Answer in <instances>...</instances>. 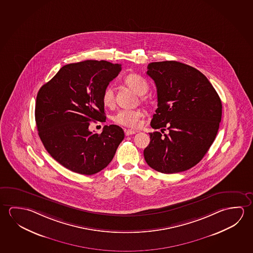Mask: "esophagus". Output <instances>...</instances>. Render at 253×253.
I'll return each instance as SVG.
<instances>
[{"label": "esophagus", "mask_w": 253, "mask_h": 253, "mask_svg": "<svg viewBox=\"0 0 253 253\" xmlns=\"http://www.w3.org/2000/svg\"><path fill=\"white\" fill-rule=\"evenodd\" d=\"M125 133L126 136H130V135H133V134L137 133V131H136V130H132V129H127V128H125Z\"/></svg>", "instance_id": "34e87169"}]
</instances>
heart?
<instances>
[{"label": "heart", "instance_id": "obj_1", "mask_svg": "<svg viewBox=\"0 0 253 253\" xmlns=\"http://www.w3.org/2000/svg\"><path fill=\"white\" fill-rule=\"evenodd\" d=\"M125 83L138 94H144L148 89V84L145 79L137 74H130L125 78ZM102 102L107 107H111L115 103V95L112 87L105 88L102 92ZM145 116V112L141 109H121L113 116V121L116 125L128 128H136L141 125V120Z\"/></svg>", "mask_w": 253, "mask_h": 253}]
</instances>
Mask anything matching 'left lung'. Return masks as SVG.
I'll list each match as a JSON object with an SVG mask.
<instances>
[{"instance_id": "8db88e82", "label": "left lung", "mask_w": 253, "mask_h": 253, "mask_svg": "<svg viewBox=\"0 0 253 253\" xmlns=\"http://www.w3.org/2000/svg\"><path fill=\"white\" fill-rule=\"evenodd\" d=\"M146 74L157 88L158 108L144 150L145 162L163 174L190 169L206 155L215 139L222 105L205 75L175 61L151 62Z\"/></svg>"}]
</instances>
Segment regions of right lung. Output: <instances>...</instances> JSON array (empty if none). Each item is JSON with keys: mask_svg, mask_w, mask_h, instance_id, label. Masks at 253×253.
Instances as JSON below:
<instances>
[{"mask_svg": "<svg viewBox=\"0 0 253 253\" xmlns=\"http://www.w3.org/2000/svg\"><path fill=\"white\" fill-rule=\"evenodd\" d=\"M121 70V64L107 61L67 64L38 92L39 136L47 153L75 173L100 172L112 161L125 138L117 125H105L100 134L88 128L90 122H106L102 92Z\"/></svg>", "mask_w": 253, "mask_h": 253, "instance_id": "obj_1", "label": "right lung"}]
</instances>
